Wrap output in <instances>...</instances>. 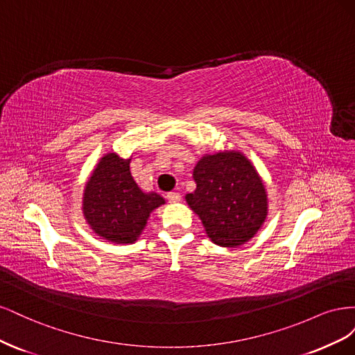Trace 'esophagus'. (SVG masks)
<instances>
[{"instance_id": "esophagus-1", "label": "esophagus", "mask_w": 355, "mask_h": 355, "mask_svg": "<svg viewBox=\"0 0 355 355\" xmlns=\"http://www.w3.org/2000/svg\"><path fill=\"white\" fill-rule=\"evenodd\" d=\"M167 200L171 204H176V202H180L182 197H180L179 192H170V194H167Z\"/></svg>"}]
</instances>
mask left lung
<instances>
[{
	"label": "left lung",
	"mask_w": 355,
	"mask_h": 355,
	"mask_svg": "<svg viewBox=\"0 0 355 355\" xmlns=\"http://www.w3.org/2000/svg\"><path fill=\"white\" fill-rule=\"evenodd\" d=\"M197 189L187 194L207 237L220 247L252 240L268 216V194L261 175L241 151L204 154L194 168Z\"/></svg>",
	"instance_id": "obj_1"
}]
</instances>
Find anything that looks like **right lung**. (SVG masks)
Wrapping results in <instances>:
<instances>
[{"instance_id": "right-lung-1", "label": "right lung", "mask_w": 355, "mask_h": 355, "mask_svg": "<svg viewBox=\"0 0 355 355\" xmlns=\"http://www.w3.org/2000/svg\"><path fill=\"white\" fill-rule=\"evenodd\" d=\"M130 159L108 153L98 161L83 192V216L99 239L132 244L144 232L151 213L163 206L157 192L144 191L130 173Z\"/></svg>"}]
</instances>
